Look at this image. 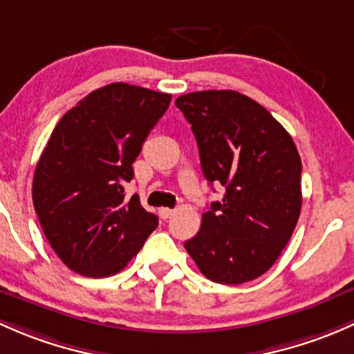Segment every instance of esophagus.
Segmentation results:
<instances>
[{
    "label": "esophagus",
    "instance_id": "obj_1",
    "mask_svg": "<svg viewBox=\"0 0 354 354\" xmlns=\"http://www.w3.org/2000/svg\"><path fill=\"white\" fill-rule=\"evenodd\" d=\"M172 214L174 209H170V207H160V218H162V220H169Z\"/></svg>",
    "mask_w": 354,
    "mask_h": 354
}]
</instances>
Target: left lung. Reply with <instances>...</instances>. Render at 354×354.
<instances>
[{
  "label": "left lung",
  "instance_id": "1",
  "mask_svg": "<svg viewBox=\"0 0 354 354\" xmlns=\"http://www.w3.org/2000/svg\"><path fill=\"white\" fill-rule=\"evenodd\" d=\"M176 105L192 126L204 177L225 187L185 250L211 281H252L274 264L300 216L297 147L261 104L233 90L185 93Z\"/></svg>",
  "mask_w": 354,
  "mask_h": 354
}]
</instances>
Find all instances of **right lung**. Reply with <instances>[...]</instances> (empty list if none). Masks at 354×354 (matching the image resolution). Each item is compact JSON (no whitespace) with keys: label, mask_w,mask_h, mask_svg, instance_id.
<instances>
[{"label":"right lung","mask_w":354,"mask_h":354,"mask_svg":"<svg viewBox=\"0 0 354 354\" xmlns=\"http://www.w3.org/2000/svg\"><path fill=\"white\" fill-rule=\"evenodd\" d=\"M172 95L111 83L61 118L34 174L35 213L57 257L71 271L105 278L126 268L158 218L124 185L145 140Z\"/></svg>","instance_id":"1"}]
</instances>
